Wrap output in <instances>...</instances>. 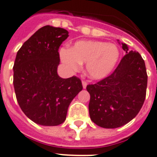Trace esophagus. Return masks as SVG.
<instances>
[{
	"label": "esophagus",
	"mask_w": 157,
	"mask_h": 157,
	"mask_svg": "<svg viewBox=\"0 0 157 157\" xmlns=\"http://www.w3.org/2000/svg\"><path fill=\"white\" fill-rule=\"evenodd\" d=\"M82 87H83V89H86V86H87V83L86 82H82Z\"/></svg>",
	"instance_id": "34e87169"
}]
</instances>
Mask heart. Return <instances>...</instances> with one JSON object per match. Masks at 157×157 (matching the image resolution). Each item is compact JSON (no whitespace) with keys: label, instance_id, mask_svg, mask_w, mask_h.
<instances>
[{"label":"heart","instance_id":"obj_1","mask_svg":"<svg viewBox=\"0 0 157 157\" xmlns=\"http://www.w3.org/2000/svg\"><path fill=\"white\" fill-rule=\"evenodd\" d=\"M62 63L71 71L78 70L86 63V73L91 79L108 77L116 67L120 58L119 48L101 41H78L71 48L59 50Z\"/></svg>","mask_w":157,"mask_h":157}]
</instances>
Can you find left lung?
Segmentation results:
<instances>
[{"label": "left lung", "instance_id": "obj_1", "mask_svg": "<svg viewBox=\"0 0 157 157\" xmlns=\"http://www.w3.org/2000/svg\"><path fill=\"white\" fill-rule=\"evenodd\" d=\"M122 45L125 56L115 71L94 85H88L90 95L89 112L95 124L103 128H117L135 117L143 105L148 76L144 59L138 52Z\"/></svg>", "mask_w": 157, "mask_h": 157}]
</instances>
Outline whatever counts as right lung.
<instances>
[{
	"instance_id": "add662e5",
	"label": "right lung",
	"mask_w": 157,
	"mask_h": 157,
	"mask_svg": "<svg viewBox=\"0 0 157 157\" xmlns=\"http://www.w3.org/2000/svg\"><path fill=\"white\" fill-rule=\"evenodd\" d=\"M68 31L49 25L41 27L23 43L13 66V85L19 107L41 126H57L66 120L72 100L82 90L81 80L62 78L57 74L58 49Z\"/></svg>"
}]
</instances>
